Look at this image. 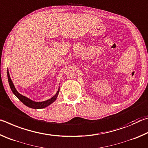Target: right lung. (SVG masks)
<instances>
[{
    "label": "right lung",
    "instance_id": "right-lung-1",
    "mask_svg": "<svg viewBox=\"0 0 148 148\" xmlns=\"http://www.w3.org/2000/svg\"><path fill=\"white\" fill-rule=\"evenodd\" d=\"M8 82H9V85H10V88L12 89V92H13V93L16 95V96L17 97V98L19 99V100L20 101H21L23 103L26 105L27 106H28L29 108H34V109H41V108H46L47 106H49V104H51V103H53V102L56 101V99H57V95H58V92H57V93L55 95L54 97H52L49 100H47L46 101H44V102H34L31 101V100H30L29 99L27 98L25 96H23V95H21V94H19L18 92L17 91V90L15 88V87L14 86L13 83H12V80L10 79V75H9V72L8 71Z\"/></svg>",
    "mask_w": 148,
    "mask_h": 148
}]
</instances>
